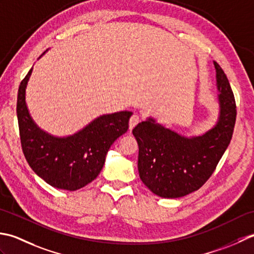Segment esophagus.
I'll return each instance as SVG.
<instances>
[{
  "label": "esophagus",
  "instance_id": "obj_1",
  "mask_svg": "<svg viewBox=\"0 0 254 254\" xmlns=\"http://www.w3.org/2000/svg\"><path fill=\"white\" fill-rule=\"evenodd\" d=\"M140 122V117H139L137 114H133V115L130 117V120H129V129H131L137 125V124Z\"/></svg>",
  "mask_w": 254,
  "mask_h": 254
}]
</instances>
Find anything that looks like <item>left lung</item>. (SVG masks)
I'll use <instances>...</instances> for the list:
<instances>
[{"instance_id":"8db88e82","label":"left lung","mask_w":254,"mask_h":254,"mask_svg":"<svg viewBox=\"0 0 254 254\" xmlns=\"http://www.w3.org/2000/svg\"><path fill=\"white\" fill-rule=\"evenodd\" d=\"M214 65L219 116L213 128L189 138L149 117L132 129L139 147V177L160 197L178 198L197 190L214 173L229 146L236 124V101L225 72L217 62Z\"/></svg>"}]
</instances>
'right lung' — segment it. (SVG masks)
Returning a JSON list of instances; mask_svg holds the SVG:
<instances>
[{
    "label": "right lung",
    "mask_w": 254,
    "mask_h": 254,
    "mask_svg": "<svg viewBox=\"0 0 254 254\" xmlns=\"http://www.w3.org/2000/svg\"><path fill=\"white\" fill-rule=\"evenodd\" d=\"M29 70L20 82L17 94V120L20 143L29 167L39 178L57 189L75 190L100 174L113 142L128 130L131 112L106 114L66 137H55L40 129L26 105Z\"/></svg>",
    "instance_id": "add662e5"
}]
</instances>
